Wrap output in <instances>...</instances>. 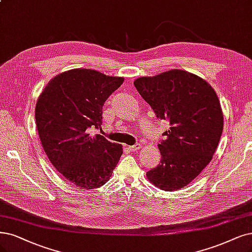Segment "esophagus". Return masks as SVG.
<instances>
[{
	"label": "esophagus",
	"instance_id": "1",
	"mask_svg": "<svg viewBox=\"0 0 252 252\" xmlns=\"http://www.w3.org/2000/svg\"><path fill=\"white\" fill-rule=\"evenodd\" d=\"M141 147H142V145H141L140 143H136L135 145H131V146H128V150L131 151V152H138L139 150H140Z\"/></svg>",
	"mask_w": 252,
	"mask_h": 252
}]
</instances>
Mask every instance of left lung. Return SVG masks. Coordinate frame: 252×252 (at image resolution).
<instances>
[{
	"label": "left lung",
	"instance_id": "8db88e82",
	"mask_svg": "<svg viewBox=\"0 0 252 252\" xmlns=\"http://www.w3.org/2000/svg\"><path fill=\"white\" fill-rule=\"evenodd\" d=\"M134 85L156 116L170 125L158 145L161 162L147 178L162 190H179L206 168L218 146L223 129L218 96L208 82L181 69L139 78Z\"/></svg>",
	"mask_w": 252,
	"mask_h": 252
}]
</instances>
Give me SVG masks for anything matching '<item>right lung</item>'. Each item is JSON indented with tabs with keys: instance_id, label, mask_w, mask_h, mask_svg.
Segmentation results:
<instances>
[{
	"instance_id": "1",
	"label": "right lung",
	"mask_w": 252,
	"mask_h": 252,
	"mask_svg": "<svg viewBox=\"0 0 252 252\" xmlns=\"http://www.w3.org/2000/svg\"><path fill=\"white\" fill-rule=\"evenodd\" d=\"M124 83L93 69L77 68L53 78L37 100L35 120L43 150L53 166L74 186L95 189L110 180L121 155L90 129H100L102 106Z\"/></svg>"
}]
</instances>
